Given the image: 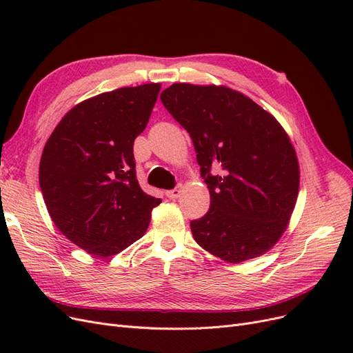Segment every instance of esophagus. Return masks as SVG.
Returning <instances> with one entry per match:
<instances>
[{"label": "esophagus", "instance_id": "1", "mask_svg": "<svg viewBox=\"0 0 353 353\" xmlns=\"http://www.w3.org/2000/svg\"><path fill=\"white\" fill-rule=\"evenodd\" d=\"M181 193H183V185L178 184L174 190H169V191H166V196H168L169 199L175 200V199H178V197L181 196Z\"/></svg>", "mask_w": 353, "mask_h": 353}]
</instances>
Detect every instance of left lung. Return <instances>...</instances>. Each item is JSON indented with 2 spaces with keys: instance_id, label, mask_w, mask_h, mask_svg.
<instances>
[{
  "instance_id": "1",
  "label": "left lung",
  "mask_w": 353,
  "mask_h": 353,
  "mask_svg": "<svg viewBox=\"0 0 353 353\" xmlns=\"http://www.w3.org/2000/svg\"><path fill=\"white\" fill-rule=\"evenodd\" d=\"M160 99L187 130L210 208L190 227L199 245L230 263L280 240L299 193V162L284 128L244 94L216 85L172 83ZM219 168V176L211 169Z\"/></svg>"
}]
</instances>
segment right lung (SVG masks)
<instances>
[{
    "label": "right lung",
    "instance_id": "obj_1",
    "mask_svg": "<svg viewBox=\"0 0 353 353\" xmlns=\"http://www.w3.org/2000/svg\"><path fill=\"white\" fill-rule=\"evenodd\" d=\"M160 83L117 88L70 109L46 143L39 187L61 234L109 258L141 239L160 199L135 175L134 140L150 119Z\"/></svg>",
    "mask_w": 353,
    "mask_h": 353
}]
</instances>
